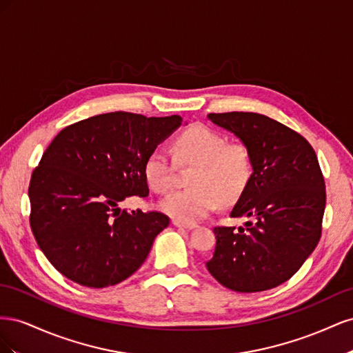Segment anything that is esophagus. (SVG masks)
<instances>
[{"label":"esophagus","mask_w":353,"mask_h":353,"mask_svg":"<svg viewBox=\"0 0 353 353\" xmlns=\"http://www.w3.org/2000/svg\"><path fill=\"white\" fill-rule=\"evenodd\" d=\"M172 223L178 228H185V230H194L196 228L194 223H185V222H181V221H176V219Z\"/></svg>","instance_id":"34e87169"}]
</instances>
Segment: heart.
I'll use <instances>...</instances> for the list:
<instances>
[{"label": "heart", "instance_id": "1", "mask_svg": "<svg viewBox=\"0 0 353 353\" xmlns=\"http://www.w3.org/2000/svg\"><path fill=\"white\" fill-rule=\"evenodd\" d=\"M174 153L165 144L156 145L144 163L147 184L156 193L172 188L176 160L196 168L191 170L193 187L169 194L160 208L169 216L185 223H196L223 205L236 201L249 187L253 175V157L241 141H227L225 135L206 125H194L181 132L174 143ZM177 159H175L174 157Z\"/></svg>", "mask_w": 353, "mask_h": 353}]
</instances>
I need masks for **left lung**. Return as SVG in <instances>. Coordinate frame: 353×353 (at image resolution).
Returning <instances> with one entry per match:
<instances>
[{
  "mask_svg": "<svg viewBox=\"0 0 353 353\" xmlns=\"http://www.w3.org/2000/svg\"><path fill=\"white\" fill-rule=\"evenodd\" d=\"M249 147L253 175L230 212L244 227H215L208 271L239 293L270 290L299 271L321 239L325 183L312 145L271 117L252 112L209 113Z\"/></svg>",
  "mask_w": 353,
  "mask_h": 353,
  "instance_id": "left-lung-1",
  "label": "left lung"
}]
</instances>
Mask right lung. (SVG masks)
<instances>
[{
	"mask_svg": "<svg viewBox=\"0 0 353 353\" xmlns=\"http://www.w3.org/2000/svg\"><path fill=\"white\" fill-rule=\"evenodd\" d=\"M179 116L112 112L61 130L29 183V223L51 265L66 279L103 288L131 276L169 218L157 210H121L148 196L144 163L181 125Z\"/></svg>",
	"mask_w": 353,
	"mask_h": 353,
	"instance_id": "right-lung-1",
	"label": "right lung"
}]
</instances>
